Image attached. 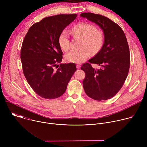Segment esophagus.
<instances>
[{
	"label": "esophagus",
	"mask_w": 147,
	"mask_h": 147,
	"mask_svg": "<svg viewBox=\"0 0 147 147\" xmlns=\"http://www.w3.org/2000/svg\"><path fill=\"white\" fill-rule=\"evenodd\" d=\"M76 67H77V68L78 69H80V68H81V66H80V65H77Z\"/></svg>",
	"instance_id": "obj_1"
}]
</instances>
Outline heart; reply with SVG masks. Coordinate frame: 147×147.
<instances>
[{
    "instance_id": "obj_1",
    "label": "heart",
    "mask_w": 147,
    "mask_h": 147,
    "mask_svg": "<svg viewBox=\"0 0 147 147\" xmlns=\"http://www.w3.org/2000/svg\"><path fill=\"white\" fill-rule=\"evenodd\" d=\"M74 36L82 39L78 51H71L66 54L65 58L67 62L81 63L91 55L96 54L101 49L104 40L103 33L96 30L92 25L87 23H81L72 28ZM58 43L60 48L65 52L70 48V40L68 32L63 30L59 34Z\"/></svg>"
}]
</instances>
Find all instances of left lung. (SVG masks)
Masks as SVG:
<instances>
[{"label": "left lung", "instance_id": "8db88e82", "mask_svg": "<svg viewBox=\"0 0 147 147\" xmlns=\"http://www.w3.org/2000/svg\"><path fill=\"white\" fill-rule=\"evenodd\" d=\"M80 16L98 25L104 35L102 48L88 60L101 68L96 70L88 63L81 67L86 73L84 90L93 99H111L121 89L129 71L130 55L126 37L119 25L108 17L91 13H82Z\"/></svg>", "mask_w": 147, "mask_h": 147}]
</instances>
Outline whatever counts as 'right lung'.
Returning <instances> with one entry per match:
<instances>
[{"label": "right lung", "mask_w": 147, "mask_h": 147, "mask_svg": "<svg viewBox=\"0 0 147 147\" xmlns=\"http://www.w3.org/2000/svg\"><path fill=\"white\" fill-rule=\"evenodd\" d=\"M77 16L46 17L33 24L24 39L20 54L23 73L32 90L42 98L51 99L61 96L77 70L73 63H61L63 52L58 43L60 32ZM58 63L59 67L54 70Z\"/></svg>", "instance_id": "right-lung-1"}]
</instances>
